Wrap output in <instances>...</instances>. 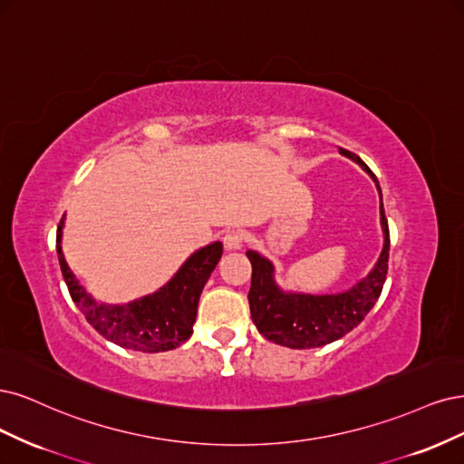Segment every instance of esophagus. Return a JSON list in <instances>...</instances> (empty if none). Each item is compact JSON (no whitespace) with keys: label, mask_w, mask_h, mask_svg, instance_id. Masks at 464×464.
<instances>
[{"label":"esophagus","mask_w":464,"mask_h":464,"mask_svg":"<svg viewBox=\"0 0 464 464\" xmlns=\"http://www.w3.org/2000/svg\"><path fill=\"white\" fill-rule=\"evenodd\" d=\"M246 241V233L243 229H231L223 237V245L227 250H238Z\"/></svg>","instance_id":"1"}]
</instances>
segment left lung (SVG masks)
Masks as SVG:
<instances>
[{
  "label": "left lung",
  "mask_w": 464,
  "mask_h": 464,
  "mask_svg": "<svg viewBox=\"0 0 464 464\" xmlns=\"http://www.w3.org/2000/svg\"><path fill=\"white\" fill-rule=\"evenodd\" d=\"M343 156L356 161L373 181L380 192V216L383 229V248L372 272L356 283L354 287L335 295H306L285 293L277 287L274 279V264L260 256L256 250H248L246 256L252 264V281L248 291L250 316L258 332L272 343L289 349L324 347L347 335L361 324L373 308L382 295L387 260H390V227L383 212L382 188L378 179L366 163L356 154L343 150Z\"/></svg>",
  "instance_id": "1"
}]
</instances>
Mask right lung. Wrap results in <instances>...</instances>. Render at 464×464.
<instances>
[{"instance_id":"right-lung-1","label":"right lung","mask_w":464,"mask_h":464,"mask_svg":"<svg viewBox=\"0 0 464 464\" xmlns=\"http://www.w3.org/2000/svg\"><path fill=\"white\" fill-rule=\"evenodd\" d=\"M63 219L57 227V258L72 303L84 314L86 322L115 345L140 351H171L192 335L198 298L218 266L223 245L219 241L197 250L160 291L127 304H100L69 270L62 250Z\"/></svg>"}]
</instances>
